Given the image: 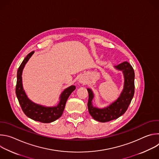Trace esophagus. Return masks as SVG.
Returning a JSON list of instances; mask_svg holds the SVG:
<instances>
[{"label": "esophagus", "instance_id": "1", "mask_svg": "<svg viewBox=\"0 0 159 159\" xmlns=\"http://www.w3.org/2000/svg\"><path fill=\"white\" fill-rule=\"evenodd\" d=\"M79 82L82 84H85L86 83V79L84 77H81L79 79Z\"/></svg>", "mask_w": 159, "mask_h": 159}]
</instances>
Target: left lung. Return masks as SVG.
Returning a JSON list of instances; mask_svg holds the SVG:
<instances>
[{
	"mask_svg": "<svg viewBox=\"0 0 159 159\" xmlns=\"http://www.w3.org/2000/svg\"><path fill=\"white\" fill-rule=\"evenodd\" d=\"M115 69L122 72L124 84L120 96L114 102L102 108L93 106V100L94 94L91 89H87L89 93L87 103L89 112L95 120L99 122H107L122 116L127 110L134 96V72L132 66L128 62L124 61L115 66Z\"/></svg>",
	"mask_w": 159,
	"mask_h": 159,
	"instance_id": "left-lung-1",
	"label": "left lung"
}]
</instances>
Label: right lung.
Here are the masks:
<instances>
[{"instance_id": "1", "label": "right lung", "mask_w": 159, "mask_h": 159, "mask_svg": "<svg viewBox=\"0 0 159 159\" xmlns=\"http://www.w3.org/2000/svg\"><path fill=\"white\" fill-rule=\"evenodd\" d=\"M34 52L29 53L19 66L17 73L16 94L19 104L25 114L30 118L44 123H49L58 119L63 114L66 102L75 89V85L66 88L61 93L59 102L55 106H45L31 101L26 95L22 85V74L24 68Z\"/></svg>"}]
</instances>
